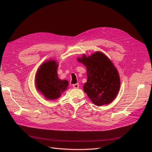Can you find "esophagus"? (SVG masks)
<instances>
[{"instance_id":"obj_1","label":"esophagus","mask_w":152,"mask_h":152,"mask_svg":"<svg viewBox=\"0 0 152 152\" xmlns=\"http://www.w3.org/2000/svg\"><path fill=\"white\" fill-rule=\"evenodd\" d=\"M72 86H73V88H74V89H77V88H79V84H73Z\"/></svg>"}]
</instances>
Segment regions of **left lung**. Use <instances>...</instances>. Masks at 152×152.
<instances>
[{"label":"left lung","instance_id":"8db88e82","mask_svg":"<svg viewBox=\"0 0 152 152\" xmlns=\"http://www.w3.org/2000/svg\"><path fill=\"white\" fill-rule=\"evenodd\" d=\"M78 61L86 66L87 80L83 88L92 102L97 106L111 103L121 86L118 73L112 61L101 52L89 57L84 55Z\"/></svg>","mask_w":152,"mask_h":152}]
</instances>
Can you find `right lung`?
I'll list each match as a JSON object with an SVG mask.
<instances>
[{
	"label": "right lung",
	"instance_id": "right-lung-1",
	"mask_svg": "<svg viewBox=\"0 0 152 152\" xmlns=\"http://www.w3.org/2000/svg\"><path fill=\"white\" fill-rule=\"evenodd\" d=\"M58 65L56 61L50 60L43 63L36 75L37 89L48 99H55L67 89L68 82L58 77Z\"/></svg>",
	"mask_w": 152,
	"mask_h": 152
}]
</instances>
